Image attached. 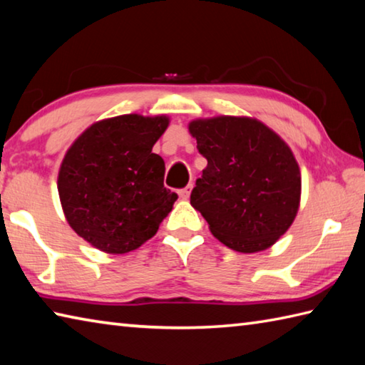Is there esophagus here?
<instances>
[{"instance_id": "esophagus-1", "label": "esophagus", "mask_w": 365, "mask_h": 365, "mask_svg": "<svg viewBox=\"0 0 365 365\" xmlns=\"http://www.w3.org/2000/svg\"><path fill=\"white\" fill-rule=\"evenodd\" d=\"M191 188H192V185H188L187 188H183V190L178 191V196H180L182 199H185V201H187V199H188L190 195H191Z\"/></svg>"}]
</instances>
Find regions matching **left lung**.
I'll list each match as a JSON object with an SVG mask.
<instances>
[{"mask_svg":"<svg viewBox=\"0 0 365 365\" xmlns=\"http://www.w3.org/2000/svg\"><path fill=\"white\" fill-rule=\"evenodd\" d=\"M188 130L207 160L191 205L210 232L240 253L272 247L301 204V169L287 142L250 117L197 118Z\"/></svg>","mask_w":365,"mask_h":365,"instance_id":"1","label":"left lung"}]
</instances>
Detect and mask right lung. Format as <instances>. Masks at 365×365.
Returning <instances> with one entry per match:
<instances>
[{
	"label": "right lung",
	"mask_w": 365,
	"mask_h": 365,
	"mask_svg": "<svg viewBox=\"0 0 365 365\" xmlns=\"http://www.w3.org/2000/svg\"><path fill=\"white\" fill-rule=\"evenodd\" d=\"M169 117L128 113L99 120L73 142L58 173L69 226L109 255L139 248L158 231L177 195L164 187V161L152 152Z\"/></svg>",
	"instance_id": "add662e5"
}]
</instances>
